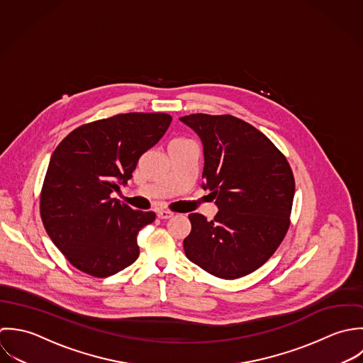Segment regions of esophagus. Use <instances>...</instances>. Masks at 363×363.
<instances>
[{
	"label": "esophagus",
	"instance_id": "obj_1",
	"mask_svg": "<svg viewBox=\"0 0 363 363\" xmlns=\"http://www.w3.org/2000/svg\"><path fill=\"white\" fill-rule=\"evenodd\" d=\"M157 216L161 220H165V218H171L174 216V212H169V211H158L157 212Z\"/></svg>",
	"mask_w": 363,
	"mask_h": 363
}]
</instances>
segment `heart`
I'll use <instances>...</instances> for the list:
<instances>
[{
  "mask_svg": "<svg viewBox=\"0 0 363 363\" xmlns=\"http://www.w3.org/2000/svg\"><path fill=\"white\" fill-rule=\"evenodd\" d=\"M175 140H181V139H175Z\"/></svg>",
  "mask_w": 363,
  "mask_h": 363,
  "instance_id": "obj_1",
  "label": "heart"
}]
</instances>
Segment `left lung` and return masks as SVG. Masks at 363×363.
<instances>
[{
	"label": "left lung",
	"mask_w": 363,
	"mask_h": 363,
	"mask_svg": "<svg viewBox=\"0 0 363 363\" xmlns=\"http://www.w3.org/2000/svg\"><path fill=\"white\" fill-rule=\"evenodd\" d=\"M203 145L205 191L218 215L191 213L184 240L189 261L221 279H237L262 267L285 238L294 196L286 157L252 125L231 115L179 118Z\"/></svg>",
	"instance_id": "obj_1"
}]
</instances>
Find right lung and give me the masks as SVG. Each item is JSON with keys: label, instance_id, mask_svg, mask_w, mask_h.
Segmentation results:
<instances>
[{"label": "right lung", "instance_id": "right-lung-1", "mask_svg": "<svg viewBox=\"0 0 363 363\" xmlns=\"http://www.w3.org/2000/svg\"><path fill=\"white\" fill-rule=\"evenodd\" d=\"M171 121L167 113L115 115L77 128L52 154L40 216L55 245L81 272L106 278L138 259V234L155 213L133 211L111 194L128 184Z\"/></svg>", "mask_w": 363, "mask_h": 363}]
</instances>
